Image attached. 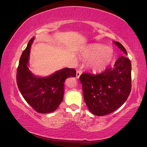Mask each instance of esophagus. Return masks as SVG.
<instances>
[{"instance_id": "obj_1", "label": "esophagus", "mask_w": 147, "mask_h": 147, "mask_svg": "<svg viewBox=\"0 0 147 147\" xmlns=\"http://www.w3.org/2000/svg\"><path fill=\"white\" fill-rule=\"evenodd\" d=\"M82 73V71L80 70V69H78V70L76 71V78H79V77L80 76Z\"/></svg>"}]
</instances>
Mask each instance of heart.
<instances>
[{"mask_svg":"<svg viewBox=\"0 0 147 147\" xmlns=\"http://www.w3.org/2000/svg\"><path fill=\"white\" fill-rule=\"evenodd\" d=\"M84 58L89 59V66L94 72L104 71L113 58V50L103 45L93 44L84 51Z\"/></svg>","mask_w":147,"mask_h":147,"instance_id":"b5f03b06","label":"heart"}]
</instances>
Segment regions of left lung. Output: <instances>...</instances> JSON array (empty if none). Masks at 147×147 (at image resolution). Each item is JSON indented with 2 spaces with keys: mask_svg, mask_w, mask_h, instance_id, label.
I'll use <instances>...</instances> for the list:
<instances>
[{
  "mask_svg": "<svg viewBox=\"0 0 147 147\" xmlns=\"http://www.w3.org/2000/svg\"><path fill=\"white\" fill-rule=\"evenodd\" d=\"M114 43L127 54L119 42L114 41ZM131 69L130 59L122 56L115 61L113 68H108L97 74H81L80 81L82 85L84 100L92 113L98 116L108 115L125 102L131 88Z\"/></svg>",
  "mask_w": 147,
  "mask_h": 147,
  "instance_id": "obj_1",
  "label": "left lung"
}]
</instances>
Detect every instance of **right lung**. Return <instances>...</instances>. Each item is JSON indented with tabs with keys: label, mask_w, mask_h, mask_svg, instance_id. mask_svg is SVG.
<instances>
[{
	"label": "right lung",
	"mask_w": 147,
	"mask_h": 147,
	"mask_svg": "<svg viewBox=\"0 0 147 147\" xmlns=\"http://www.w3.org/2000/svg\"><path fill=\"white\" fill-rule=\"evenodd\" d=\"M34 38L22 53L17 71V84L23 98L37 112L55 111L63 100L64 83L69 77H75L74 69L64 68L47 77L35 76L28 67L30 51Z\"/></svg>",
	"instance_id": "right-lung-1"
}]
</instances>
